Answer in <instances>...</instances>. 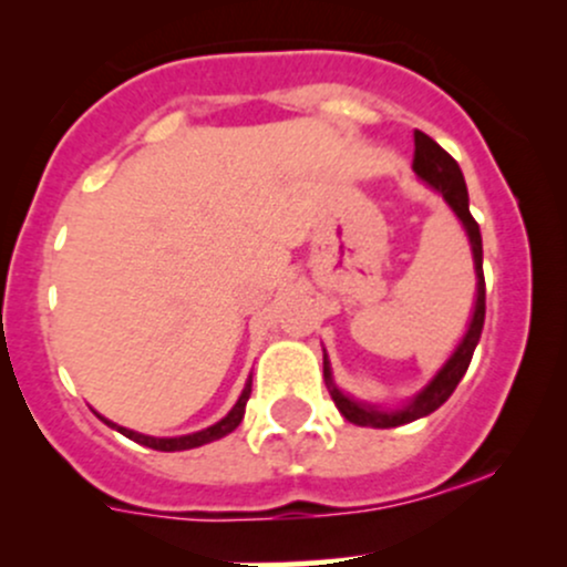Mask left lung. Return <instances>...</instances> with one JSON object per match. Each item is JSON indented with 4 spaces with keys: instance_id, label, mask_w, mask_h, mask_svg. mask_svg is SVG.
<instances>
[{
    "instance_id": "obj_1",
    "label": "left lung",
    "mask_w": 567,
    "mask_h": 567,
    "mask_svg": "<svg viewBox=\"0 0 567 567\" xmlns=\"http://www.w3.org/2000/svg\"><path fill=\"white\" fill-rule=\"evenodd\" d=\"M412 171L421 176L423 182H429L431 187H436L442 193V198L450 203L457 219L463 221L466 227L468 240H472V251H474V267H476V305H474V316L472 323H468V332L463 337V342L457 346V351L450 355L447 364L442 367V372L431 380V385L425 388L423 393H417L415 402L404 410L396 412H383L374 410L369 404H359L353 399H348L346 393H340L332 385V372H329V361L323 355V378H327L329 388H332V399L337 404V410L342 412L346 421H351L355 425H372V429H396V425L412 423L417 417L431 415V412L439 410L453 391L461 383V378L466 374L468 364H472V355L476 342H480L482 327H485V272H482V235H480V225L468 212V193H466V182H463L461 165H457L447 152L439 146L434 138L425 136L423 131H415V155H412Z\"/></svg>"
}]
</instances>
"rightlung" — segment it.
<instances>
[{
    "label": "right lung",
    "instance_id": "right-lung-1",
    "mask_svg": "<svg viewBox=\"0 0 567 567\" xmlns=\"http://www.w3.org/2000/svg\"><path fill=\"white\" fill-rule=\"evenodd\" d=\"M249 396H251V380H249V383H246L244 393H240V399H238V404H235L233 410H230V415H227V417H221V421L216 423V425H212V429H203V431H198V434H189V436H176V439H155V436H144V434H136V431H128V429H123V425H114V423H110V421H106V423H110L112 429H117L120 434H123V436H128V439H133V442L144 444V447L161 450V453H176V450H193V447H200V444H208V442H214V439H221V436H227V434H230V431L238 429V423L244 421L246 402H249Z\"/></svg>",
    "mask_w": 567,
    "mask_h": 567
}]
</instances>
